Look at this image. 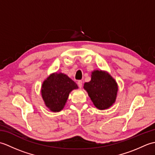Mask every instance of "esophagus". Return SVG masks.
<instances>
[{
    "mask_svg": "<svg viewBox=\"0 0 155 155\" xmlns=\"http://www.w3.org/2000/svg\"><path fill=\"white\" fill-rule=\"evenodd\" d=\"M77 84H78V87L82 88V86H83V82H82V81H78Z\"/></svg>",
    "mask_w": 155,
    "mask_h": 155,
    "instance_id": "1",
    "label": "esophagus"
}]
</instances>
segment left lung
<instances>
[{
	"label": "left lung",
	"instance_id": "obj_1",
	"mask_svg": "<svg viewBox=\"0 0 155 155\" xmlns=\"http://www.w3.org/2000/svg\"><path fill=\"white\" fill-rule=\"evenodd\" d=\"M84 88L99 110L107 109L116 101L117 83L106 71L95 70L92 72L91 80L84 84Z\"/></svg>",
	"mask_w": 155,
	"mask_h": 155
}]
</instances>
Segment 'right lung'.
I'll return each mask as SVG.
<instances>
[{"label":"right lung","instance_id":"obj_1","mask_svg":"<svg viewBox=\"0 0 155 155\" xmlns=\"http://www.w3.org/2000/svg\"><path fill=\"white\" fill-rule=\"evenodd\" d=\"M78 88L77 84L61 72L51 74L42 84L41 94L45 104L52 112L63 109L71 92Z\"/></svg>","mask_w":155,"mask_h":155}]
</instances>
